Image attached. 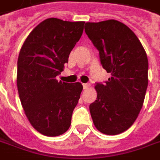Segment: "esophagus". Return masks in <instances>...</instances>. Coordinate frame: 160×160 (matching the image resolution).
<instances>
[{
	"label": "esophagus",
	"instance_id": "esophagus-1",
	"mask_svg": "<svg viewBox=\"0 0 160 160\" xmlns=\"http://www.w3.org/2000/svg\"><path fill=\"white\" fill-rule=\"evenodd\" d=\"M89 88H90V84H83L84 89H88Z\"/></svg>",
	"mask_w": 160,
	"mask_h": 160
}]
</instances>
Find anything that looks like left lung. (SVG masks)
Segmentation results:
<instances>
[{"instance_id":"1","label":"left lung","mask_w":160,"mask_h":160,"mask_svg":"<svg viewBox=\"0 0 160 160\" xmlns=\"http://www.w3.org/2000/svg\"><path fill=\"white\" fill-rule=\"evenodd\" d=\"M85 32L112 75L95 86L97 99L89 107L92 119L100 132L119 134L134 123L143 107L148 85L146 51L135 33L116 20L87 22Z\"/></svg>"}]
</instances>
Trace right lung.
Listing matches in <instances>:
<instances>
[{"label":"right lung","instance_id":"obj_1","mask_svg":"<svg viewBox=\"0 0 160 160\" xmlns=\"http://www.w3.org/2000/svg\"><path fill=\"white\" fill-rule=\"evenodd\" d=\"M85 22L48 18L24 41L17 61V88L26 116L40 133L55 137L71 125L83 87L58 81L69 54L82 35Z\"/></svg>","mask_w":160,"mask_h":160}]
</instances>
